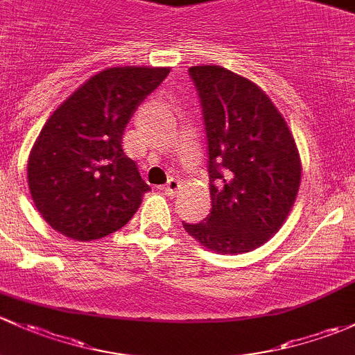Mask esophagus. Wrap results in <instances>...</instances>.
I'll use <instances>...</instances> for the list:
<instances>
[{"mask_svg": "<svg viewBox=\"0 0 355 355\" xmlns=\"http://www.w3.org/2000/svg\"><path fill=\"white\" fill-rule=\"evenodd\" d=\"M179 188H181V182H179L176 178H171L169 181L166 182V186H162V191H166V195L174 196L179 191Z\"/></svg>", "mask_w": 355, "mask_h": 355, "instance_id": "1", "label": "esophagus"}]
</instances>
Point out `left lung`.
<instances>
[{
    "mask_svg": "<svg viewBox=\"0 0 355 355\" xmlns=\"http://www.w3.org/2000/svg\"><path fill=\"white\" fill-rule=\"evenodd\" d=\"M208 145L211 210L182 227L211 251L241 254L275 236L301 182L294 138L268 96L220 67H193Z\"/></svg>",
    "mask_w": 355,
    "mask_h": 355,
    "instance_id": "1",
    "label": "left lung"
}]
</instances>
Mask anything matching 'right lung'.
Wrapping results in <instances>:
<instances>
[{
	"instance_id": "1",
	"label": "right lung",
	"mask_w": 355,
	"mask_h": 355,
	"mask_svg": "<svg viewBox=\"0 0 355 355\" xmlns=\"http://www.w3.org/2000/svg\"><path fill=\"white\" fill-rule=\"evenodd\" d=\"M169 68H109L69 96L28 157L32 200L63 236L94 241L130 222L150 186L123 152L124 128Z\"/></svg>"
}]
</instances>
